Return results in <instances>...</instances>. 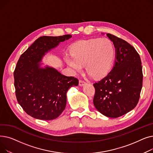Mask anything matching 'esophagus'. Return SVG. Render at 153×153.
<instances>
[{
  "mask_svg": "<svg viewBox=\"0 0 153 153\" xmlns=\"http://www.w3.org/2000/svg\"><path fill=\"white\" fill-rule=\"evenodd\" d=\"M85 84V82L84 81H82V80H79V85L80 86H82Z\"/></svg>",
  "mask_w": 153,
  "mask_h": 153,
  "instance_id": "esophagus-1",
  "label": "esophagus"
}]
</instances>
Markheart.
Returning a JSON list of instances; mask_svg holds the SVG:
<instances>
[{
  "mask_svg": "<svg viewBox=\"0 0 153 153\" xmlns=\"http://www.w3.org/2000/svg\"><path fill=\"white\" fill-rule=\"evenodd\" d=\"M70 54L64 57L72 72H81L83 66L94 79H101L108 73L113 64L115 50L108 38H95L77 42L72 46Z\"/></svg>",
  "mask_w": 153,
  "mask_h": 153,
  "instance_id": "obj_1",
  "label": "heart"
}]
</instances>
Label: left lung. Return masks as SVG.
<instances>
[{
	"instance_id": "1",
	"label": "left lung",
	"mask_w": 153,
	"mask_h": 153,
	"mask_svg": "<svg viewBox=\"0 0 153 153\" xmlns=\"http://www.w3.org/2000/svg\"><path fill=\"white\" fill-rule=\"evenodd\" d=\"M107 36L115 48V61L108 75L94 84V105L103 115L118 118L132 110L139 101L143 77L141 61L131 45L111 34Z\"/></svg>"
}]
</instances>
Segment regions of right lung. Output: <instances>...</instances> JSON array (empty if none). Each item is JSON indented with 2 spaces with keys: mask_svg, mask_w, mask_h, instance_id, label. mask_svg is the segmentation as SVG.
Wrapping results in <instances>:
<instances>
[{
  "mask_svg": "<svg viewBox=\"0 0 153 153\" xmlns=\"http://www.w3.org/2000/svg\"><path fill=\"white\" fill-rule=\"evenodd\" d=\"M72 36H43L38 38L21 56L13 72L18 103L30 116L42 120L58 118L66 105V94L78 79L61 74L42 60L48 51Z\"/></svg>",
  "mask_w": 153,
  "mask_h": 153,
  "instance_id": "1",
  "label": "right lung"
}]
</instances>
